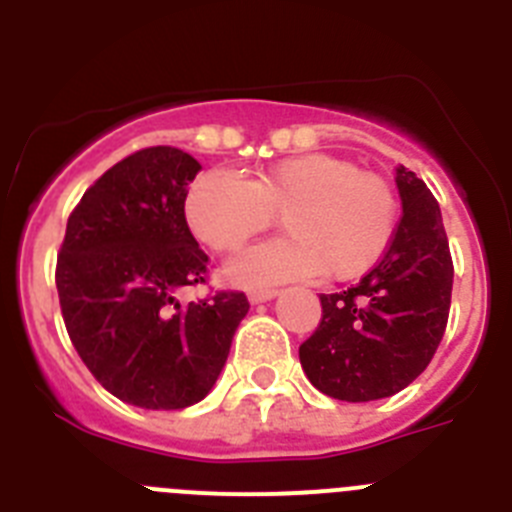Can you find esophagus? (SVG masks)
<instances>
[{"label": "esophagus", "mask_w": 512, "mask_h": 512, "mask_svg": "<svg viewBox=\"0 0 512 512\" xmlns=\"http://www.w3.org/2000/svg\"><path fill=\"white\" fill-rule=\"evenodd\" d=\"M277 295V289H256V292H248V302H251V305H261V302L274 300Z\"/></svg>", "instance_id": "34e87169"}]
</instances>
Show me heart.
Instances as JSON below:
<instances>
[{"instance_id": "b5f03b06", "label": "heart", "mask_w": 512, "mask_h": 512, "mask_svg": "<svg viewBox=\"0 0 512 512\" xmlns=\"http://www.w3.org/2000/svg\"><path fill=\"white\" fill-rule=\"evenodd\" d=\"M187 223L205 246L238 251L282 215L287 238L248 248L228 264L241 287H271L323 274L354 279L382 259L395 238L397 194L384 176L330 153L284 158L246 182L212 169L187 194Z\"/></svg>"}]
</instances>
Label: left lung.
<instances>
[{
    "label": "left lung",
    "instance_id": "8db88e82",
    "mask_svg": "<svg viewBox=\"0 0 512 512\" xmlns=\"http://www.w3.org/2000/svg\"><path fill=\"white\" fill-rule=\"evenodd\" d=\"M402 217L395 238L356 287L320 295L323 320L300 346L323 395L369 402L397 395L431 364L451 307L449 238L423 179L397 166Z\"/></svg>",
    "mask_w": 512,
    "mask_h": 512
}]
</instances>
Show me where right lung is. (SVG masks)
<instances>
[{
    "label": "right lung",
    "mask_w": 512,
    "mask_h": 512,
    "mask_svg": "<svg viewBox=\"0 0 512 512\" xmlns=\"http://www.w3.org/2000/svg\"><path fill=\"white\" fill-rule=\"evenodd\" d=\"M200 161L143 148L104 171L66 225L56 266L63 323L81 361L117 400L146 410L200 402L223 372L243 292L176 300L210 259L184 217Z\"/></svg>",
    "instance_id": "add662e5"
}]
</instances>
